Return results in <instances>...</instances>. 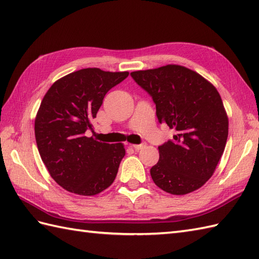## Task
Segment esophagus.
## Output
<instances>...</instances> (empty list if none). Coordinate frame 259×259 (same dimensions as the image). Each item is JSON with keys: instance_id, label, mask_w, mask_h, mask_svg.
<instances>
[{"instance_id": "1", "label": "esophagus", "mask_w": 259, "mask_h": 259, "mask_svg": "<svg viewBox=\"0 0 259 259\" xmlns=\"http://www.w3.org/2000/svg\"><path fill=\"white\" fill-rule=\"evenodd\" d=\"M133 147H134V149H136V150H140V149H142V148H144V147H146V144H140V145H133Z\"/></svg>"}]
</instances>
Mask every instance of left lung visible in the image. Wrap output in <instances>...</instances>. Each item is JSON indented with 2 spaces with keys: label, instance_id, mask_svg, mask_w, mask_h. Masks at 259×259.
Here are the masks:
<instances>
[{
  "label": "left lung",
  "instance_id": "obj_1",
  "mask_svg": "<svg viewBox=\"0 0 259 259\" xmlns=\"http://www.w3.org/2000/svg\"><path fill=\"white\" fill-rule=\"evenodd\" d=\"M156 104L160 123L176 131L159 146L150 175L171 195L199 189L211 177L228 137V118L216 88L195 71L177 64L130 73Z\"/></svg>",
  "mask_w": 259,
  "mask_h": 259
}]
</instances>
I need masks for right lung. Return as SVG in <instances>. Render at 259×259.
Returning a JSON list of instances; mask_svg holds the SVG:
<instances>
[{
  "label": "right lung",
  "instance_id": "right-lung-1",
  "mask_svg": "<svg viewBox=\"0 0 259 259\" xmlns=\"http://www.w3.org/2000/svg\"><path fill=\"white\" fill-rule=\"evenodd\" d=\"M128 75L82 69L54 82L43 98L34 122L36 146L51 177L65 190L95 196L114 181L123 145L97 141L85 133L107 92Z\"/></svg>",
  "mask_w": 259,
  "mask_h": 259
}]
</instances>
